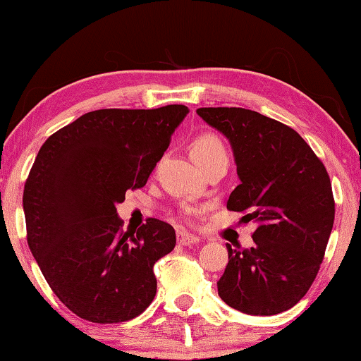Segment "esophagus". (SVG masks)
Segmentation results:
<instances>
[{
    "label": "esophagus",
    "mask_w": 361,
    "mask_h": 361,
    "mask_svg": "<svg viewBox=\"0 0 361 361\" xmlns=\"http://www.w3.org/2000/svg\"><path fill=\"white\" fill-rule=\"evenodd\" d=\"M199 236H195V235H190V233H187V231H179V233H177V241H179V245H182V246H190V245H195V243H199Z\"/></svg>",
    "instance_id": "1"
}]
</instances>
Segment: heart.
I'll use <instances>...</instances> for the list:
<instances>
[{
    "label": "heart",
    "instance_id": "b5f03b06",
    "mask_svg": "<svg viewBox=\"0 0 361 361\" xmlns=\"http://www.w3.org/2000/svg\"><path fill=\"white\" fill-rule=\"evenodd\" d=\"M190 152L199 166H204L207 162L216 159V157H226V147L224 141L214 133H202V135L195 136L190 145Z\"/></svg>",
    "mask_w": 361,
    "mask_h": 361
}]
</instances>
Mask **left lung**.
I'll return each mask as SVG.
<instances>
[{
  "label": "left lung",
  "mask_w": 361,
  "mask_h": 361,
  "mask_svg": "<svg viewBox=\"0 0 361 361\" xmlns=\"http://www.w3.org/2000/svg\"><path fill=\"white\" fill-rule=\"evenodd\" d=\"M228 137L240 185L226 209L256 221L255 245L228 250L219 283L224 302L250 315H274L307 294L322 264L335 219L322 161L298 131L246 108H199Z\"/></svg>",
  "instance_id": "obj_1"
}]
</instances>
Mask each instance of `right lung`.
<instances>
[{"mask_svg": "<svg viewBox=\"0 0 361 361\" xmlns=\"http://www.w3.org/2000/svg\"><path fill=\"white\" fill-rule=\"evenodd\" d=\"M189 108H105L47 137L24 184L27 245L47 284L78 317L126 322L156 295L154 263L176 246L169 224L123 231L116 204L141 189Z\"/></svg>", "mask_w": 361, "mask_h": 361, "instance_id": "1", "label": "right lung"}]
</instances>
